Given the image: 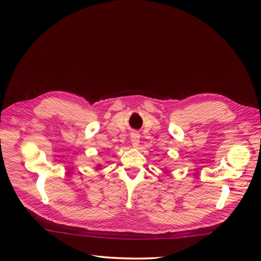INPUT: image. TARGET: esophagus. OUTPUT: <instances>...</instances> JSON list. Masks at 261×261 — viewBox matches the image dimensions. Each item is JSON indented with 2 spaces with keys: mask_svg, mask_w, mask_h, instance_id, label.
<instances>
[{
  "mask_svg": "<svg viewBox=\"0 0 261 261\" xmlns=\"http://www.w3.org/2000/svg\"><path fill=\"white\" fill-rule=\"evenodd\" d=\"M130 141H132V145L134 147H138L139 146V143H140V136L139 134L134 132L130 134Z\"/></svg>",
  "mask_w": 261,
  "mask_h": 261,
  "instance_id": "obj_1",
  "label": "esophagus"
}]
</instances>
